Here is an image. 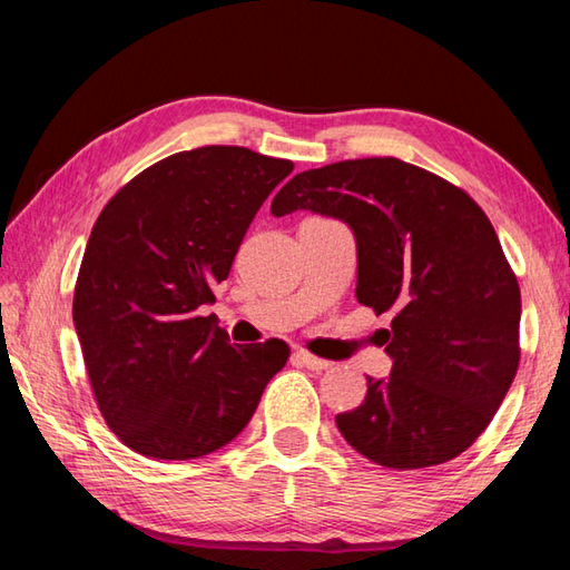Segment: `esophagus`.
I'll use <instances>...</instances> for the list:
<instances>
[{
  "label": "esophagus",
  "mask_w": 570,
  "mask_h": 570,
  "mask_svg": "<svg viewBox=\"0 0 570 570\" xmlns=\"http://www.w3.org/2000/svg\"><path fill=\"white\" fill-rule=\"evenodd\" d=\"M294 362H298V365H304V367H308V370H313V372H323V370L331 367L328 360H321V357H316V355H311L308 350H296V353H294Z\"/></svg>",
  "instance_id": "obj_1"
}]
</instances>
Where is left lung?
I'll return each instance as SVG.
<instances>
[{
  "mask_svg": "<svg viewBox=\"0 0 570 570\" xmlns=\"http://www.w3.org/2000/svg\"><path fill=\"white\" fill-rule=\"evenodd\" d=\"M341 217L357 239V301L392 311L390 380H367L343 439L372 463L416 470L475 443L519 367L522 296L488 215L463 188L394 156L296 174L272 213Z\"/></svg>",
  "mask_w": 570,
  "mask_h": 570,
  "instance_id": "8db88e82",
  "label": "left lung"
}]
</instances>
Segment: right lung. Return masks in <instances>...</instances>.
I'll use <instances>...</instances> for the list:
<instances>
[{"label":"right lung","mask_w":570,"mask_h":570,"mask_svg":"<svg viewBox=\"0 0 570 570\" xmlns=\"http://www.w3.org/2000/svg\"><path fill=\"white\" fill-rule=\"evenodd\" d=\"M294 171L245 147H200L144 168L95 223L72 296L85 370L107 426L131 451L190 460L247 426L286 365L284 341L229 345L213 286L252 217Z\"/></svg>","instance_id":"right-lung-1"}]
</instances>
